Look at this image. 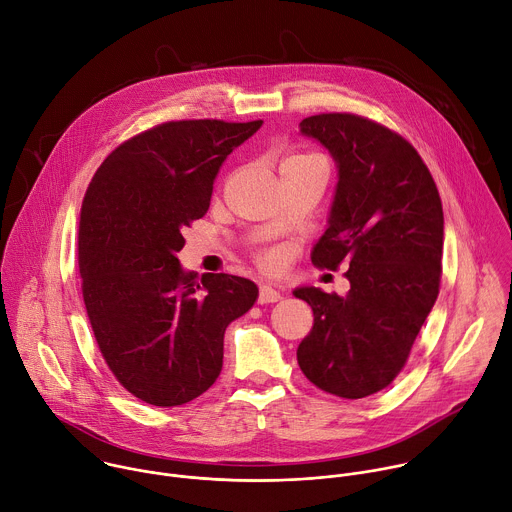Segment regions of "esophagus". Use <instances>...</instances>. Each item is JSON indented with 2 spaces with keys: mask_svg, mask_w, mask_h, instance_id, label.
<instances>
[{
  "mask_svg": "<svg viewBox=\"0 0 512 512\" xmlns=\"http://www.w3.org/2000/svg\"><path fill=\"white\" fill-rule=\"evenodd\" d=\"M281 300V294L271 285H261L259 289V304H275Z\"/></svg>",
  "mask_w": 512,
  "mask_h": 512,
  "instance_id": "obj_1",
  "label": "esophagus"
}]
</instances>
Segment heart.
Instances as JSON below:
<instances>
[{
  "mask_svg": "<svg viewBox=\"0 0 512 512\" xmlns=\"http://www.w3.org/2000/svg\"><path fill=\"white\" fill-rule=\"evenodd\" d=\"M304 158H316V156H308V154H296V156H289L285 162H291V160H304ZM263 263H265L267 267H277V265L281 263V253H277V251H273V253H267V255H265V259H263Z\"/></svg>",
  "mask_w": 512,
  "mask_h": 512,
  "instance_id": "heart-1",
  "label": "heart"
}]
</instances>
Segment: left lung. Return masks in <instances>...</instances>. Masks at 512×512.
<instances>
[{
	"label": "left lung",
	"mask_w": 512,
	"mask_h": 512,
	"mask_svg": "<svg viewBox=\"0 0 512 512\" xmlns=\"http://www.w3.org/2000/svg\"><path fill=\"white\" fill-rule=\"evenodd\" d=\"M338 172L328 227L312 249L318 267L348 265L346 296L296 287L314 328L298 346L302 373L322 391L362 399L403 369L440 294L444 210L413 145L350 113L306 117Z\"/></svg>",
	"instance_id": "8db88e82"
}]
</instances>
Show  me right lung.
Wrapping results in <instances>:
<instances>
[{
  "instance_id": "right-lung-1",
  "label": "right lung",
  "mask_w": 512,
  "mask_h": 512,
  "mask_svg": "<svg viewBox=\"0 0 512 512\" xmlns=\"http://www.w3.org/2000/svg\"><path fill=\"white\" fill-rule=\"evenodd\" d=\"M263 121H170L125 141L93 176L79 225L83 300L105 362L137 399L184 405L223 369L227 326L259 287L186 271L184 229L210 206L227 156Z\"/></svg>"
}]
</instances>
